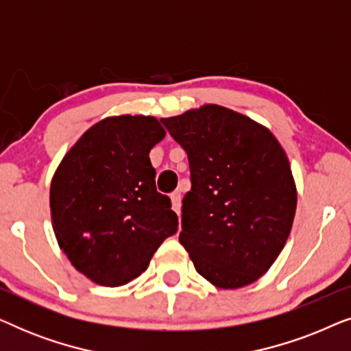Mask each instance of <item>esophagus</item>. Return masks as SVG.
<instances>
[{
	"instance_id": "34e87169",
	"label": "esophagus",
	"mask_w": 351,
	"mask_h": 351,
	"mask_svg": "<svg viewBox=\"0 0 351 351\" xmlns=\"http://www.w3.org/2000/svg\"><path fill=\"white\" fill-rule=\"evenodd\" d=\"M171 204H172V209H174V213L179 215L180 214V193L179 191H176V193L171 195Z\"/></svg>"
}]
</instances>
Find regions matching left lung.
I'll return each instance as SVG.
<instances>
[{"mask_svg": "<svg viewBox=\"0 0 351 351\" xmlns=\"http://www.w3.org/2000/svg\"><path fill=\"white\" fill-rule=\"evenodd\" d=\"M161 121L189 155L179 241L196 271L220 289L257 281L294 222L297 189L285 148L268 128L214 104Z\"/></svg>", "mask_w": 351, "mask_h": 351, "instance_id": "left-lung-1", "label": "left lung"}]
</instances>
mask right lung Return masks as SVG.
<instances>
[{"label":"right lung","mask_w":351,"mask_h":351,"mask_svg":"<svg viewBox=\"0 0 351 351\" xmlns=\"http://www.w3.org/2000/svg\"><path fill=\"white\" fill-rule=\"evenodd\" d=\"M165 136L155 117H108L78 138L54 172L49 206L57 243L95 285H128L177 232L148 156Z\"/></svg>","instance_id":"right-lung-1"}]
</instances>
